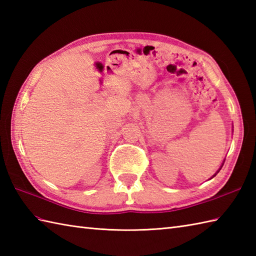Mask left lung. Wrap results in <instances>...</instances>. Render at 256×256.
Returning <instances> with one entry per match:
<instances>
[{
  "label": "left lung",
  "mask_w": 256,
  "mask_h": 256,
  "mask_svg": "<svg viewBox=\"0 0 256 256\" xmlns=\"http://www.w3.org/2000/svg\"><path fill=\"white\" fill-rule=\"evenodd\" d=\"M219 170H218V172H219Z\"/></svg>",
  "instance_id": "8db88e82"
}]
</instances>
